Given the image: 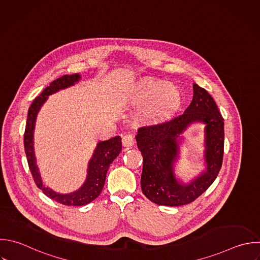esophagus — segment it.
Returning <instances> with one entry per match:
<instances>
[{"mask_svg": "<svg viewBox=\"0 0 260 260\" xmlns=\"http://www.w3.org/2000/svg\"><path fill=\"white\" fill-rule=\"evenodd\" d=\"M135 142V138H134V135L131 134V133H128V134H125L122 138V143L125 147H130L134 144Z\"/></svg>", "mask_w": 260, "mask_h": 260, "instance_id": "1", "label": "esophagus"}]
</instances>
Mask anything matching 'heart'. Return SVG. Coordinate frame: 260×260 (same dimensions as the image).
<instances>
[{
  "label": "heart",
  "instance_id": "1",
  "mask_svg": "<svg viewBox=\"0 0 260 260\" xmlns=\"http://www.w3.org/2000/svg\"><path fill=\"white\" fill-rule=\"evenodd\" d=\"M129 98L139 104L149 103L145 114L149 117H161L174 111L181 102V93L174 84L155 81H141L129 91Z\"/></svg>",
  "mask_w": 260,
  "mask_h": 260
}]
</instances>
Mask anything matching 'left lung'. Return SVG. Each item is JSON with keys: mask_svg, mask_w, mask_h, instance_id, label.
<instances>
[{"mask_svg": "<svg viewBox=\"0 0 260 260\" xmlns=\"http://www.w3.org/2000/svg\"><path fill=\"white\" fill-rule=\"evenodd\" d=\"M193 100L185 112L170 121L142 126L136 135L137 147L143 156L141 189L158 205L180 206L193 202L213 183L223 156V119L211 95L193 84ZM194 121L206 124L207 171L185 185L176 181L172 166L178 152V137Z\"/></svg>", "mask_w": 260, "mask_h": 260, "instance_id": "left-lung-1", "label": "left lung"}]
</instances>
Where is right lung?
Instances as JSON below:
<instances>
[{"mask_svg": "<svg viewBox=\"0 0 260 260\" xmlns=\"http://www.w3.org/2000/svg\"><path fill=\"white\" fill-rule=\"evenodd\" d=\"M79 80V74L64 75L58 78L57 80L53 81L50 84V86L46 87L45 90L40 94V96L35 99L28 110L27 122L24 132L25 153L29 170L31 172V175L37 186L40 189H42V191L51 199L68 206H79L88 204L101 194L105 185L109 167L122 150V141L120 136L113 137L106 141H100L96 145V148L91 159L89 160L86 181L84 182L81 188H79L77 191L73 193L60 194L43 185L39 168L37 166L34 149V132L37 116L49 95L59 91L60 89L72 86Z\"/></svg>", "mask_w": 260, "mask_h": 260, "instance_id": "1", "label": "right lung"}]
</instances>
